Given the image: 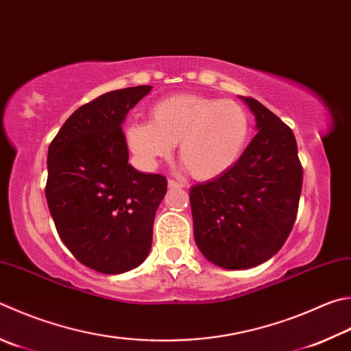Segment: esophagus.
Here are the masks:
<instances>
[{
  "mask_svg": "<svg viewBox=\"0 0 351 351\" xmlns=\"http://www.w3.org/2000/svg\"><path fill=\"white\" fill-rule=\"evenodd\" d=\"M184 187V184L180 181H175V180H169V189H181Z\"/></svg>",
  "mask_w": 351,
  "mask_h": 351,
  "instance_id": "obj_1",
  "label": "esophagus"
}]
</instances>
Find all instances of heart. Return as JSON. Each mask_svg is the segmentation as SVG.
Listing matches in <instances>:
<instances>
[{"instance_id": "obj_1", "label": "heart", "mask_w": 351, "mask_h": 351, "mask_svg": "<svg viewBox=\"0 0 351 351\" xmlns=\"http://www.w3.org/2000/svg\"><path fill=\"white\" fill-rule=\"evenodd\" d=\"M150 117L152 123H135L127 130L133 154L155 162L180 144V162L197 181H212L232 170L250 139V117L232 99L178 93L155 103Z\"/></svg>"}]
</instances>
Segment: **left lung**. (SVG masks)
Wrapping results in <instances>:
<instances>
[{"label":"left lung","instance_id":"obj_1","mask_svg":"<svg viewBox=\"0 0 351 351\" xmlns=\"http://www.w3.org/2000/svg\"><path fill=\"white\" fill-rule=\"evenodd\" d=\"M256 136L226 175L190 189L195 242L210 263L252 269L276 254L295 224L302 165L295 135L254 98Z\"/></svg>","mask_w":351,"mask_h":351}]
</instances>
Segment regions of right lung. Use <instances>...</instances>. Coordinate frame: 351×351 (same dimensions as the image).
<instances>
[{
	"instance_id": "add662e5",
	"label": "right lung",
	"mask_w": 351,
	"mask_h": 351,
	"mask_svg": "<svg viewBox=\"0 0 351 351\" xmlns=\"http://www.w3.org/2000/svg\"><path fill=\"white\" fill-rule=\"evenodd\" d=\"M150 90L136 86L101 95L70 114L49 145L46 199L56 232L81 264L106 275L144 263L167 192L165 176L129 164L121 129Z\"/></svg>"
}]
</instances>
